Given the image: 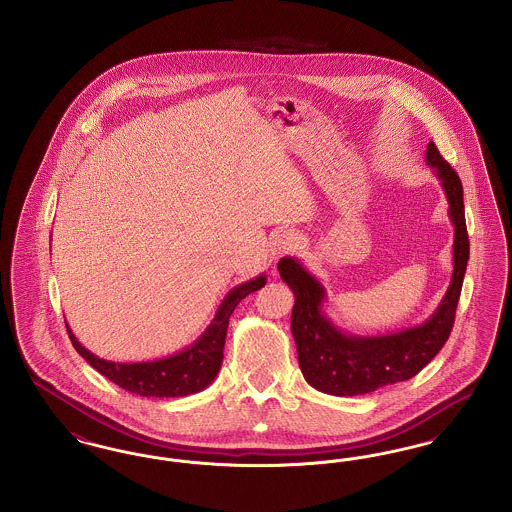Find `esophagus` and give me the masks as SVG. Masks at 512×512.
<instances>
[{
    "label": "esophagus",
    "instance_id": "1",
    "mask_svg": "<svg viewBox=\"0 0 512 512\" xmlns=\"http://www.w3.org/2000/svg\"><path fill=\"white\" fill-rule=\"evenodd\" d=\"M301 247V236L293 230H284L274 238V249L276 253L284 255V253H292Z\"/></svg>",
    "mask_w": 512,
    "mask_h": 512
}]
</instances>
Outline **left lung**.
<instances>
[{
    "label": "left lung",
    "mask_w": 512,
    "mask_h": 512,
    "mask_svg": "<svg viewBox=\"0 0 512 512\" xmlns=\"http://www.w3.org/2000/svg\"><path fill=\"white\" fill-rule=\"evenodd\" d=\"M426 163L441 180L449 201V219L455 226L451 284L426 322L382 336L345 334L322 311L326 290L301 261L282 257L278 263L282 280L295 295L292 334L299 368L315 390L345 397L405 382L438 355L451 334L470 253L463 184L434 142L426 147Z\"/></svg>",
    "instance_id": "left-lung-1"
}]
</instances>
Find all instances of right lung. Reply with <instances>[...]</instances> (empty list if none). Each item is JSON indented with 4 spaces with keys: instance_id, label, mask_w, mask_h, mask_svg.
I'll return each instance as SVG.
<instances>
[{
    "instance_id": "1",
    "label": "right lung",
    "mask_w": 512,
    "mask_h": 512,
    "mask_svg": "<svg viewBox=\"0 0 512 512\" xmlns=\"http://www.w3.org/2000/svg\"><path fill=\"white\" fill-rule=\"evenodd\" d=\"M265 284L267 276L259 274L257 278L232 288L222 299L207 330L190 347L165 359L146 363L105 361L76 340L73 330L67 326L69 338L73 341L74 349L88 361V365L94 366L99 374H103L122 390L142 397H186L205 390L217 378L224 357L222 351L230 315L244 297L261 290Z\"/></svg>"
}]
</instances>
